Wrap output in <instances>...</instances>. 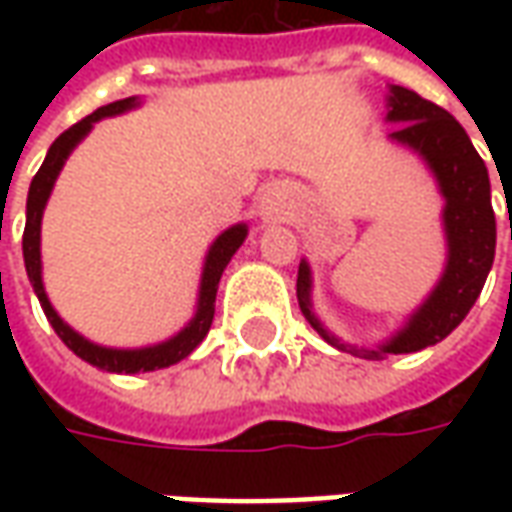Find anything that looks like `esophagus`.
<instances>
[{
  "label": "esophagus",
  "mask_w": 512,
  "mask_h": 512,
  "mask_svg": "<svg viewBox=\"0 0 512 512\" xmlns=\"http://www.w3.org/2000/svg\"><path fill=\"white\" fill-rule=\"evenodd\" d=\"M274 211H277V205H274V202L268 200V202H266V208H263V213H266V216H271V213H274Z\"/></svg>",
  "instance_id": "34e87169"
}]
</instances>
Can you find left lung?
Returning <instances> with one entry per match:
<instances>
[{"label":"left lung","mask_w":512,"mask_h":512,"mask_svg":"<svg viewBox=\"0 0 512 512\" xmlns=\"http://www.w3.org/2000/svg\"><path fill=\"white\" fill-rule=\"evenodd\" d=\"M386 120L403 123L392 131V139L400 145L417 150L428 161L433 175L439 180L444 194V230H447V268L436 290L419 307L400 332L386 345L354 348L343 345L326 332L321 321L310 310V266L301 263L296 279V296L304 318L326 343L340 351H351L362 359H384L389 354H414L428 345H436L466 318L472 304L480 296L485 277L491 271L496 249V216L491 205V183L488 169L480 153L474 150L472 139L466 136L461 123L444 112L441 106L430 104L422 95L408 87H392L389 95V115Z\"/></svg>","instance_id":"left-lung-1"}]
</instances>
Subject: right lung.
I'll return each instance as SVG.
<instances>
[{"instance_id":"add662e5","label":"right lung","mask_w":512,"mask_h":512,"mask_svg":"<svg viewBox=\"0 0 512 512\" xmlns=\"http://www.w3.org/2000/svg\"><path fill=\"white\" fill-rule=\"evenodd\" d=\"M136 104V98H123V101H115V104H106L101 109H95L93 115H87L84 120H79L76 126H71L68 131H62L54 145L49 147L46 153V161L43 167L38 169V175L32 178V186H29L27 197V227H24V266H27V277L32 282V288L38 293V301L46 318L54 326V332L60 337L62 343L71 348L73 354L82 356L84 362H90L93 367H101L106 373H147V370H161V367H169L186 359V356L202 343V337L208 334L213 323V312H216V290H219V279H222V271L230 263V257L235 255V249L244 244L246 238V224H235L230 230H224L216 241H213L211 252L205 257V268H202V285H200V304H197V315L191 318V323L180 334H175L172 340L161 345H153V348H139V351H117V348H101V345H93L90 340H84L82 334H76L62 321L60 315L54 312V307L46 299V290H43V279H40V219H43V208H46V200H49L51 186L60 175L65 158L71 156V150L79 142L82 136L93 128V123H98L101 117L120 115Z\"/></svg>"}]
</instances>
